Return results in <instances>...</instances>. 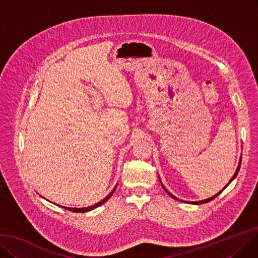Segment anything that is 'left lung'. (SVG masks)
Instances as JSON below:
<instances>
[{"mask_svg":"<svg viewBox=\"0 0 258 258\" xmlns=\"http://www.w3.org/2000/svg\"><path fill=\"white\" fill-rule=\"evenodd\" d=\"M240 164H241V159H240V161H239V164H238V166H237V169H236V171H235V173H234V176L232 177V179L230 180V182L228 183V185H229V184H230V183H231V182H232V181H233V180H234V179L236 178V176H237V173H238V171H239V169H240ZM161 184H162V183H161ZM228 185H226V186H228ZM226 186H225V187H226ZM162 187H163V188L165 189V191H166V192H167V194H168V195L170 196V197H172L173 199H176V200H178V198H177V197H174V196H173L172 194H170V192H169V191H168V190H167L166 188H165V187L163 186V184H162ZM225 187H224V188H225ZM224 188H223V189H224ZM223 189H222L221 191H219L218 194H216L215 196H213V197H211V198H208V199H205V200H201V201H196V202H189V201H183V202H186V203H191V204H203V203H208V202H210V201L214 200V199H215L216 197H217V196H218L219 194H221V192L223 191Z\"/></svg>","mask_w":258,"mask_h":258,"instance_id":"8db88e82","label":"left lung"}]
</instances>
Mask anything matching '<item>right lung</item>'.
Listing matches in <instances>:
<instances>
[{
  "instance_id": "right-lung-1",
  "label": "right lung",
  "mask_w": 258,
  "mask_h": 258,
  "mask_svg": "<svg viewBox=\"0 0 258 258\" xmlns=\"http://www.w3.org/2000/svg\"><path fill=\"white\" fill-rule=\"evenodd\" d=\"M116 189V186L113 188V190L107 196V197L105 198V199H102L101 201H99L98 203H96V204H94V205H92V207H89V208H67V207H61V208H63V209H66V210H68V211H71V212H74V213H86V212H89V211H92V210H94V209H96V208H98V207H100L101 204H104L105 202H107L109 199H110V197L112 196V194L114 192V190Z\"/></svg>"
}]
</instances>
